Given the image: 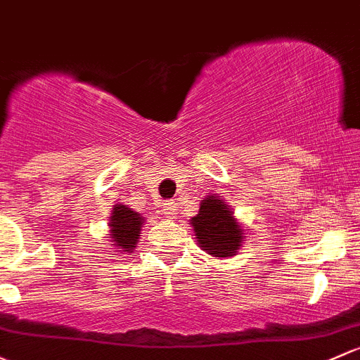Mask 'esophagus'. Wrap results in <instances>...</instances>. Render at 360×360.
<instances>
[{"label": "esophagus", "mask_w": 360, "mask_h": 360, "mask_svg": "<svg viewBox=\"0 0 360 360\" xmlns=\"http://www.w3.org/2000/svg\"><path fill=\"white\" fill-rule=\"evenodd\" d=\"M162 207H164V214H167L169 217H174L176 215V202L174 200H164V203H162Z\"/></svg>", "instance_id": "34e87169"}]
</instances>
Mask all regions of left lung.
Listing matches in <instances>:
<instances>
[{
    "mask_svg": "<svg viewBox=\"0 0 360 360\" xmlns=\"http://www.w3.org/2000/svg\"><path fill=\"white\" fill-rule=\"evenodd\" d=\"M198 243L215 257H231L243 241V231L222 198L210 195L200 205V212L191 219Z\"/></svg>",
    "mask_w": 360,
    "mask_h": 360,
    "instance_id": "8db88e82",
    "label": "left lung"
}]
</instances>
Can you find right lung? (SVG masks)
Wrapping results in <instances>:
<instances>
[{"mask_svg":"<svg viewBox=\"0 0 360 360\" xmlns=\"http://www.w3.org/2000/svg\"><path fill=\"white\" fill-rule=\"evenodd\" d=\"M141 224V215L131 210L129 207L119 205L113 209L108 226H110L112 241L115 243V247L120 248V252H132V248L138 243Z\"/></svg>","mask_w":360,"mask_h":360,"instance_id":"1","label":"right lung"}]
</instances>
